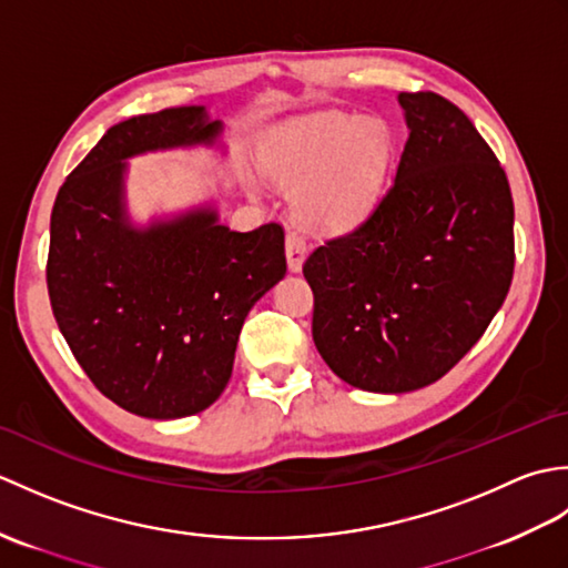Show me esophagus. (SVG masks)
<instances>
[{"mask_svg": "<svg viewBox=\"0 0 568 568\" xmlns=\"http://www.w3.org/2000/svg\"><path fill=\"white\" fill-rule=\"evenodd\" d=\"M285 256H287V268H291L293 273L303 268V261L307 256L305 239L295 234V232H287V236H285Z\"/></svg>", "mask_w": 568, "mask_h": 568, "instance_id": "obj_1", "label": "esophagus"}]
</instances>
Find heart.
I'll use <instances>...</instances> for the list:
<instances>
[{"label":"heart","instance_id":"b5f03b06","mask_svg":"<svg viewBox=\"0 0 568 568\" xmlns=\"http://www.w3.org/2000/svg\"><path fill=\"white\" fill-rule=\"evenodd\" d=\"M395 141L381 119L358 122L327 112L300 122L265 159V173L291 192V212L312 232L336 234L366 220L376 207Z\"/></svg>","mask_w":568,"mask_h":568}]
</instances>
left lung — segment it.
<instances>
[{
	"label": "left lung",
	"mask_w": 568,
	"mask_h": 568,
	"mask_svg": "<svg viewBox=\"0 0 568 568\" xmlns=\"http://www.w3.org/2000/svg\"><path fill=\"white\" fill-rule=\"evenodd\" d=\"M395 180L354 232L310 253L312 339L344 383L409 393L439 381L498 315L515 265L508 178L470 119L400 92Z\"/></svg>",
	"instance_id": "obj_1"
}]
</instances>
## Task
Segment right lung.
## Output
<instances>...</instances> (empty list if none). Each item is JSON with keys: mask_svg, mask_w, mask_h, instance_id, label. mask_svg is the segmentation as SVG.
I'll return each instance as SVG.
<instances>
[{"mask_svg": "<svg viewBox=\"0 0 568 568\" xmlns=\"http://www.w3.org/2000/svg\"><path fill=\"white\" fill-rule=\"evenodd\" d=\"M224 124L173 106L112 126L68 175L51 214L48 295L60 332L100 393L149 419L207 409L232 378L248 310L283 281L281 224L232 232L216 202L134 222L129 159L224 153Z\"/></svg>", "mask_w": 568, "mask_h": 568, "instance_id": "right-lung-1", "label": "right lung"}]
</instances>
